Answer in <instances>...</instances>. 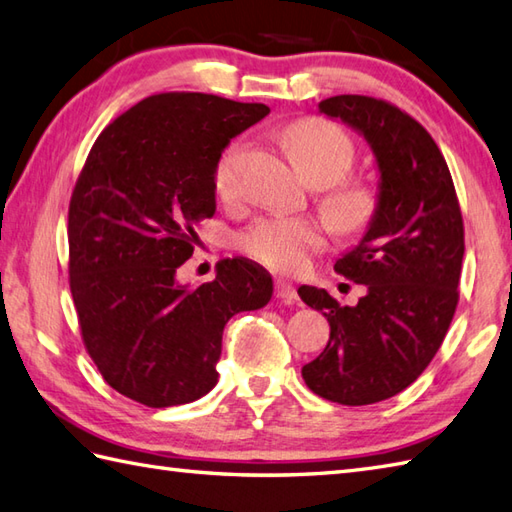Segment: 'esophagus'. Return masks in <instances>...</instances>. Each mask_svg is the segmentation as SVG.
Instances as JSON below:
<instances>
[{
	"mask_svg": "<svg viewBox=\"0 0 512 512\" xmlns=\"http://www.w3.org/2000/svg\"><path fill=\"white\" fill-rule=\"evenodd\" d=\"M275 297L279 301H284L286 306H292V303H297L299 295H297V288L290 284V281H284V279H277L275 281Z\"/></svg>",
	"mask_w": 512,
	"mask_h": 512,
	"instance_id": "obj_1",
	"label": "esophagus"
}]
</instances>
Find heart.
Wrapping results in <instances>:
<instances>
[{
	"label": "heart",
	"mask_w": 512,
	"mask_h": 512,
	"mask_svg": "<svg viewBox=\"0 0 512 512\" xmlns=\"http://www.w3.org/2000/svg\"><path fill=\"white\" fill-rule=\"evenodd\" d=\"M284 143L292 160L312 184L328 187L323 206L341 231H361L376 213V193L369 184L345 178L356 160L352 136L325 118H299L284 129ZM246 140H233L217 156L213 187L224 204H237L244 195L242 167ZM328 226L314 217L270 215L244 228L237 246L244 255L273 270H297L312 253L325 246Z\"/></svg>",
	"instance_id": "1"
}]
</instances>
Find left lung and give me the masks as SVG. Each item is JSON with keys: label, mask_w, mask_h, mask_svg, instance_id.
I'll list each match as a JSON object with an SVG mask.
<instances>
[{"label": "left lung", "mask_w": 512, "mask_h": 512, "mask_svg": "<svg viewBox=\"0 0 512 512\" xmlns=\"http://www.w3.org/2000/svg\"><path fill=\"white\" fill-rule=\"evenodd\" d=\"M319 110L367 138L380 195L361 244L334 264L365 297L350 308L323 288H299L330 323L328 345L301 374L325 400L372 405L409 387L440 350L460 301L464 222L447 160L416 118L361 94L332 96Z\"/></svg>", "instance_id": "left-lung-1"}]
</instances>
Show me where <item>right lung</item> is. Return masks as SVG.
I'll return each mask as SVG.
<instances>
[{
  "mask_svg": "<svg viewBox=\"0 0 512 512\" xmlns=\"http://www.w3.org/2000/svg\"><path fill=\"white\" fill-rule=\"evenodd\" d=\"M268 112L202 92L147 96L103 129L76 178L68 273L81 339L105 383L140 405L209 394L226 321L273 295L248 259H222L195 290L176 284L195 224L215 215L217 156Z\"/></svg>",
  "mask_w": 512,
  "mask_h": 512,
  "instance_id": "right-lung-1",
  "label": "right lung"
}]
</instances>
